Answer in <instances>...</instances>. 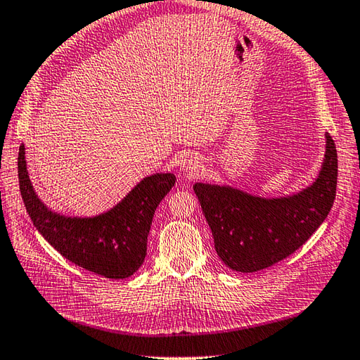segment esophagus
<instances>
[{
  "label": "esophagus",
  "instance_id": "1",
  "mask_svg": "<svg viewBox=\"0 0 360 360\" xmlns=\"http://www.w3.org/2000/svg\"><path fill=\"white\" fill-rule=\"evenodd\" d=\"M200 167H201L200 159L193 156V154H186V156L181 159V168L187 173H192V174L198 173Z\"/></svg>",
  "mask_w": 360,
  "mask_h": 360
}]
</instances>
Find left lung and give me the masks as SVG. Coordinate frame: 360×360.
Masks as SVG:
<instances>
[{"label":"left lung","instance_id":"obj_1","mask_svg":"<svg viewBox=\"0 0 360 360\" xmlns=\"http://www.w3.org/2000/svg\"><path fill=\"white\" fill-rule=\"evenodd\" d=\"M335 188L337 150L329 134L319 178L297 195L260 198L229 186H193L217 255L242 273L264 270L304 245L328 217Z\"/></svg>","mask_w":360,"mask_h":360}]
</instances>
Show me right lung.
<instances>
[{"label":"right lung","mask_w":360,"mask_h":360,"mask_svg":"<svg viewBox=\"0 0 360 360\" xmlns=\"http://www.w3.org/2000/svg\"><path fill=\"white\" fill-rule=\"evenodd\" d=\"M21 198L34 226L70 262L109 279L136 273L146 256L154 210L174 186L173 173L142 179L115 207L96 217H65L49 210L34 192L27 174L25 145L18 151Z\"/></svg>","instance_id":"add662e5"}]
</instances>
